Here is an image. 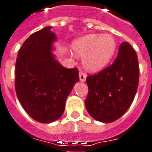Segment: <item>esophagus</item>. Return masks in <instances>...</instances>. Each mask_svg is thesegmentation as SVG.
<instances>
[{
    "label": "esophagus",
    "mask_w": 152,
    "mask_h": 152,
    "mask_svg": "<svg viewBox=\"0 0 152 152\" xmlns=\"http://www.w3.org/2000/svg\"><path fill=\"white\" fill-rule=\"evenodd\" d=\"M86 74L83 71H80V80L81 81H86Z\"/></svg>",
    "instance_id": "esophagus-1"
}]
</instances>
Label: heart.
Here are the masks:
<instances>
[{"label": "heart", "mask_w": 152, "mask_h": 152, "mask_svg": "<svg viewBox=\"0 0 152 152\" xmlns=\"http://www.w3.org/2000/svg\"><path fill=\"white\" fill-rule=\"evenodd\" d=\"M116 49V43L109 34H88L73 43L76 55L84 57L83 64L87 70L97 71L110 61Z\"/></svg>", "instance_id": "1"}]
</instances>
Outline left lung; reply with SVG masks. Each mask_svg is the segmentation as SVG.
Listing matches in <instances>:
<instances>
[{
	"label": "left lung",
	"instance_id": "1",
	"mask_svg": "<svg viewBox=\"0 0 152 152\" xmlns=\"http://www.w3.org/2000/svg\"><path fill=\"white\" fill-rule=\"evenodd\" d=\"M139 64L135 51L122 43L112 65L86 77V110L96 120L111 123L119 118L133 102L139 85Z\"/></svg>",
	"mask_w": 152,
	"mask_h": 152
}]
</instances>
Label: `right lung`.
Listing matches in <instances>:
<instances>
[{
	"mask_svg": "<svg viewBox=\"0 0 152 152\" xmlns=\"http://www.w3.org/2000/svg\"><path fill=\"white\" fill-rule=\"evenodd\" d=\"M51 27L35 32L18 51L15 66V89L30 117L51 123L65 110L66 100L79 81L77 68L67 69L51 53L55 35Z\"/></svg>",
	"mask_w": 152,
	"mask_h": 152,
	"instance_id": "1",
	"label": "right lung"
}]
</instances>
